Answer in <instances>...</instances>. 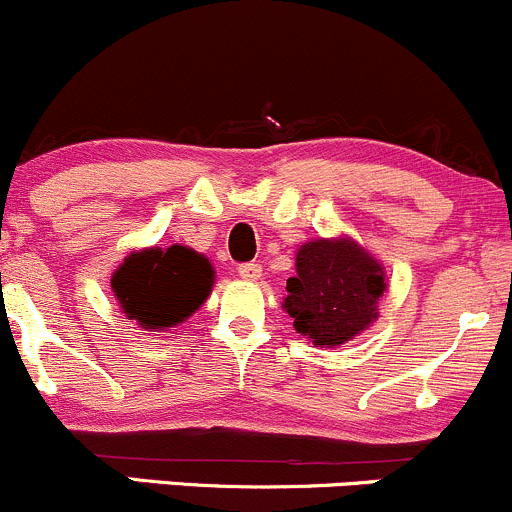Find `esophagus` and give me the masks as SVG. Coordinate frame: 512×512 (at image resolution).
Listing matches in <instances>:
<instances>
[{
    "label": "esophagus",
    "mask_w": 512,
    "mask_h": 512,
    "mask_svg": "<svg viewBox=\"0 0 512 512\" xmlns=\"http://www.w3.org/2000/svg\"><path fill=\"white\" fill-rule=\"evenodd\" d=\"M237 275L242 277V280H260L262 277V265H257V262H242V265H237Z\"/></svg>",
    "instance_id": "obj_1"
}]
</instances>
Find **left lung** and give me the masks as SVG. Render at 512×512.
<instances>
[{
  "label": "left lung",
  "mask_w": 512,
  "mask_h": 512,
  "mask_svg": "<svg viewBox=\"0 0 512 512\" xmlns=\"http://www.w3.org/2000/svg\"><path fill=\"white\" fill-rule=\"evenodd\" d=\"M384 289V267L356 242L314 240L299 247L285 309L302 337L317 347H339L374 322Z\"/></svg>",
  "instance_id": "obj_1"
}]
</instances>
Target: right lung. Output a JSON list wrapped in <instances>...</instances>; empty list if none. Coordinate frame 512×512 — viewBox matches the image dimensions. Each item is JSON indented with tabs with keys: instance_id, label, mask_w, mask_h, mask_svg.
<instances>
[{
	"instance_id": "1",
	"label": "right lung",
	"mask_w": 512,
	"mask_h": 512,
	"mask_svg": "<svg viewBox=\"0 0 512 512\" xmlns=\"http://www.w3.org/2000/svg\"><path fill=\"white\" fill-rule=\"evenodd\" d=\"M213 267L190 247L133 252L113 272L111 287L123 312L143 329L180 324L195 312L213 287Z\"/></svg>"
}]
</instances>
